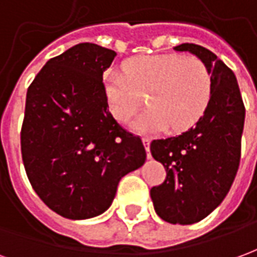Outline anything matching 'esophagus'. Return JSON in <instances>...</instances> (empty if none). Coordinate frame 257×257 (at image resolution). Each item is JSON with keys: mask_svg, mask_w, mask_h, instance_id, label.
Here are the masks:
<instances>
[{"mask_svg": "<svg viewBox=\"0 0 257 257\" xmlns=\"http://www.w3.org/2000/svg\"><path fill=\"white\" fill-rule=\"evenodd\" d=\"M150 138H143V145L146 147V151H147V158H151V153H150Z\"/></svg>", "mask_w": 257, "mask_h": 257, "instance_id": "esophagus-1", "label": "esophagus"}]
</instances>
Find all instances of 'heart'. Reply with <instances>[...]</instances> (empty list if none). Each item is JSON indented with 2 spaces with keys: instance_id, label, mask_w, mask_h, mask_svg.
<instances>
[{
  "instance_id": "obj_1",
  "label": "heart",
  "mask_w": 257,
  "mask_h": 257,
  "mask_svg": "<svg viewBox=\"0 0 257 257\" xmlns=\"http://www.w3.org/2000/svg\"><path fill=\"white\" fill-rule=\"evenodd\" d=\"M107 106L115 119L126 122L143 104L140 95L149 93L147 108L134 122L140 134H157L169 126L182 132L197 123L209 106L213 75L197 56L145 55L125 63V73L103 74Z\"/></svg>"
}]
</instances>
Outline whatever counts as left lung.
<instances>
[{
  "instance_id": "8db88e82",
  "label": "left lung",
  "mask_w": 257,
  "mask_h": 257,
  "mask_svg": "<svg viewBox=\"0 0 257 257\" xmlns=\"http://www.w3.org/2000/svg\"><path fill=\"white\" fill-rule=\"evenodd\" d=\"M173 49L189 51L209 66L213 93L195 126L178 136L151 142V156L164 165L167 178L150 190V195L161 219L173 224H193L220 205L235 179L245 106L232 70L215 53L195 44Z\"/></svg>"
}]
</instances>
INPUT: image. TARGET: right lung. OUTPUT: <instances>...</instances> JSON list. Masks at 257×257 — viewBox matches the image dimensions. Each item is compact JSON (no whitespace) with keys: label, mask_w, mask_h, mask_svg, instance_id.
Masks as SVG:
<instances>
[{"label":"right lung","mask_w":257,"mask_h":257,"mask_svg":"<svg viewBox=\"0 0 257 257\" xmlns=\"http://www.w3.org/2000/svg\"><path fill=\"white\" fill-rule=\"evenodd\" d=\"M117 53L82 42L49 59L26 96L22 158L38 197L58 215L89 219L111 205L146 150L108 111L103 73Z\"/></svg>","instance_id":"right-lung-1"}]
</instances>
